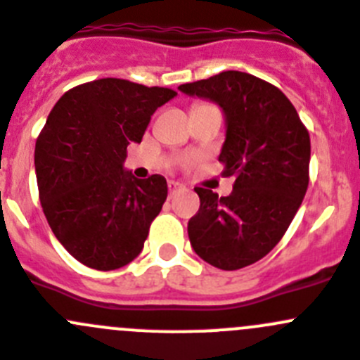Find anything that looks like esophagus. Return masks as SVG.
Listing matches in <instances>:
<instances>
[{
  "instance_id": "esophagus-1",
  "label": "esophagus",
  "mask_w": 360,
  "mask_h": 360,
  "mask_svg": "<svg viewBox=\"0 0 360 360\" xmlns=\"http://www.w3.org/2000/svg\"><path fill=\"white\" fill-rule=\"evenodd\" d=\"M167 187H169V194H174V193H176V191L182 189V184L173 182V180H171V182H167Z\"/></svg>"
}]
</instances>
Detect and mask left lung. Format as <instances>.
I'll return each mask as SVG.
<instances>
[{"label": "left lung", "mask_w": 360, "mask_h": 360, "mask_svg": "<svg viewBox=\"0 0 360 360\" xmlns=\"http://www.w3.org/2000/svg\"><path fill=\"white\" fill-rule=\"evenodd\" d=\"M178 90L221 105L219 162L224 176H235L229 196L194 189L200 210L187 226L191 245L217 269H244L276 248L306 196L309 132L279 88L248 72L226 70Z\"/></svg>", "instance_id": "obj_1"}]
</instances>
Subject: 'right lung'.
<instances>
[{
    "label": "right lung",
    "instance_id": "obj_1",
    "mask_svg": "<svg viewBox=\"0 0 360 360\" xmlns=\"http://www.w3.org/2000/svg\"><path fill=\"white\" fill-rule=\"evenodd\" d=\"M169 88L125 79L90 81L56 102L35 145L40 203L54 237L77 262L115 270L141 252L167 198L166 178L123 169Z\"/></svg>",
    "mask_w": 360,
    "mask_h": 360
}]
</instances>
